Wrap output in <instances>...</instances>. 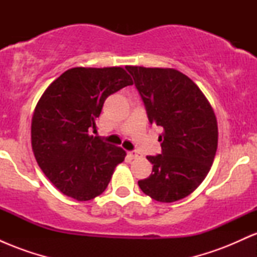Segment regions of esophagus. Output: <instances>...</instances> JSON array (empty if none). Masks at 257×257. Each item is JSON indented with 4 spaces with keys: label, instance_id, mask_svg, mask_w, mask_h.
<instances>
[{
    "label": "esophagus",
    "instance_id": "esophagus-1",
    "mask_svg": "<svg viewBox=\"0 0 257 257\" xmlns=\"http://www.w3.org/2000/svg\"><path fill=\"white\" fill-rule=\"evenodd\" d=\"M129 156H131L132 158H138L139 156H140V155H139V152H138V151H135V150H134V151H131V152H129Z\"/></svg>",
    "mask_w": 257,
    "mask_h": 257
}]
</instances>
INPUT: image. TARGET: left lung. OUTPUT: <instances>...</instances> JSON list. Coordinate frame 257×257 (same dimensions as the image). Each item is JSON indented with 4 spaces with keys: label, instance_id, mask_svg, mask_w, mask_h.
<instances>
[{
    "label": "left lung",
    "instance_id": "obj_1",
    "mask_svg": "<svg viewBox=\"0 0 257 257\" xmlns=\"http://www.w3.org/2000/svg\"><path fill=\"white\" fill-rule=\"evenodd\" d=\"M151 124L162 126L161 155L147 156L152 174L138 181L144 193L172 203L205 179L217 149L213 108L191 78L174 69L126 66Z\"/></svg>",
    "mask_w": 257,
    "mask_h": 257
}]
</instances>
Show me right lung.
Masks as SVG:
<instances>
[{
    "label": "right lung",
    "instance_id": "obj_1",
    "mask_svg": "<svg viewBox=\"0 0 257 257\" xmlns=\"http://www.w3.org/2000/svg\"><path fill=\"white\" fill-rule=\"evenodd\" d=\"M122 67H75L47 88L35 108L31 144L44 175L60 192L90 200L107 187L125 151L90 135L105 100L126 85Z\"/></svg>",
    "mask_w": 257,
    "mask_h": 257
}]
</instances>
